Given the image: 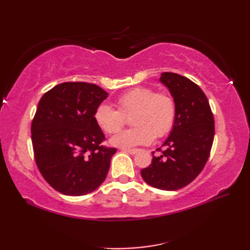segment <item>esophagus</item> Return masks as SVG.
Listing matches in <instances>:
<instances>
[{
    "label": "esophagus",
    "instance_id": "1",
    "mask_svg": "<svg viewBox=\"0 0 250 250\" xmlns=\"http://www.w3.org/2000/svg\"><path fill=\"white\" fill-rule=\"evenodd\" d=\"M121 150L125 152H128V153H130V155H135V153L139 151V149H126V148H124V149H121Z\"/></svg>",
    "mask_w": 250,
    "mask_h": 250
}]
</instances>
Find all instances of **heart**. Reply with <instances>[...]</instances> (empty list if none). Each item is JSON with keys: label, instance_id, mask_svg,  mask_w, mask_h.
I'll return each instance as SVG.
<instances>
[{"label": "heart", "instance_id": "1", "mask_svg": "<svg viewBox=\"0 0 250 250\" xmlns=\"http://www.w3.org/2000/svg\"><path fill=\"white\" fill-rule=\"evenodd\" d=\"M117 109L107 104H101L95 109L94 120L105 133L115 134L131 117L135 128L121 132L110 140L115 147L131 148L148 145L156 137L167 135L173 128L176 106L171 95L166 92H155L150 87L132 89L116 102Z\"/></svg>", "mask_w": 250, "mask_h": 250}]
</instances>
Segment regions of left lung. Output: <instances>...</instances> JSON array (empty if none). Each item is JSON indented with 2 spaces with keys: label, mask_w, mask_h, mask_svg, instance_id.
Listing matches in <instances>:
<instances>
[{
  "label": "left lung",
  "mask_w": 250,
  "mask_h": 250,
  "mask_svg": "<svg viewBox=\"0 0 250 250\" xmlns=\"http://www.w3.org/2000/svg\"><path fill=\"white\" fill-rule=\"evenodd\" d=\"M164 84L176 106V117L160 155L141 171L151 187L174 191L189 185L201 173L209 157L215 135V121L205 93L187 77L162 73ZM153 153V152H152Z\"/></svg>",
  "instance_id": "8db88e82"
}]
</instances>
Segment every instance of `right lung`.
Returning a JSON list of instances; mask_svg holds the SVG:
<instances>
[{
	"label": "right lung",
	"mask_w": 250,
	"mask_h": 250,
	"mask_svg": "<svg viewBox=\"0 0 250 250\" xmlns=\"http://www.w3.org/2000/svg\"><path fill=\"white\" fill-rule=\"evenodd\" d=\"M108 93L97 84L63 83L37 105L31 133L36 166L45 180L71 196L92 192L108 173L116 148L101 145L94 113Z\"/></svg>",
	"instance_id": "obj_1"
}]
</instances>
